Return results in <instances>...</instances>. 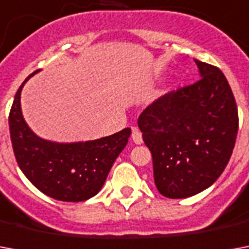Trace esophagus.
I'll list each match as a JSON object with an SVG mask.
<instances>
[{"mask_svg":"<svg viewBox=\"0 0 249 249\" xmlns=\"http://www.w3.org/2000/svg\"><path fill=\"white\" fill-rule=\"evenodd\" d=\"M132 140L136 144H141L142 142H143V138H142V133H141L137 128L132 129Z\"/></svg>","mask_w":249,"mask_h":249,"instance_id":"34e87169","label":"esophagus"}]
</instances>
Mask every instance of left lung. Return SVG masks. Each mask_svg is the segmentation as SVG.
Segmentation results:
<instances>
[{
    "instance_id": "1",
    "label": "left lung",
    "mask_w": 249,
    "mask_h": 249,
    "mask_svg": "<svg viewBox=\"0 0 249 249\" xmlns=\"http://www.w3.org/2000/svg\"><path fill=\"white\" fill-rule=\"evenodd\" d=\"M200 79L150 105L138 119L159 193L193 196L216 182L231 158L239 117L220 68L195 59Z\"/></svg>"
}]
</instances>
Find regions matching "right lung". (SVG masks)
<instances>
[{
    "label": "right lung",
    "mask_w": 249,
    "mask_h": 249,
    "mask_svg": "<svg viewBox=\"0 0 249 249\" xmlns=\"http://www.w3.org/2000/svg\"><path fill=\"white\" fill-rule=\"evenodd\" d=\"M18 89L10 109L11 144L18 165L35 187L60 201H84L97 195L112 164L128 143L130 128L101 140L55 143L41 140L25 124Z\"/></svg>",
    "instance_id": "right-lung-1"
}]
</instances>
